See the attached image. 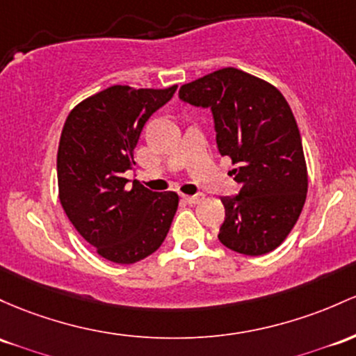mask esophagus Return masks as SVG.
<instances>
[{"label": "esophagus", "mask_w": 356, "mask_h": 356, "mask_svg": "<svg viewBox=\"0 0 356 356\" xmlns=\"http://www.w3.org/2000/svg\"><path fill=\"white\" fill-rule=\"evenodd\" d=\"M184 201L189 202V204H199L201 201H204V196H202V194H196V196H184Z\"/></svg>", "instance_id": "esophagus-1"}]
</instances>
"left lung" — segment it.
<instances>
[{
	"label": "left lung",
	"mask_w": 356,
	"mask_h": 356,
	"mask_svg": "<svg viewBox=\"0 0 356 356\" xmlns=\"http://www.w3.org/2000/svg\"><path fill=\"white\" fill-rule=\"evenodd\" d=\"M179 97L211 108L218 150L238 165L233 174L241 189L235 197H221L220 241L250 257L275 250L298 222L307 194L302 142L286 97L235 67L181 86Z\"/></svg>",
	"instance_id": "obj_1"
}]
</instances>
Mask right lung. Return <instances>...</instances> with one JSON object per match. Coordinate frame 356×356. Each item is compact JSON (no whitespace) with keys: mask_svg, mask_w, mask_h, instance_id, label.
Masks as SVG:
<instances>
[{"mask_svg":"<svg viewBox=\"0 0 356 356\" xmlns=\"http://www.w3.org/2000/svg\"><path fill=\"white\" fill-rule=\"evenodd\" d=\"M177 86L135 89L111 86L72 108L57 152L58 199L69 221L113 264H135L165 240L179 206L175 193H154L140 182L127 189L143 124Z\"/></svg>","mask_w":356,"mask_h":356,"instance_id":"1","label":"right lung"}]
</instances>
